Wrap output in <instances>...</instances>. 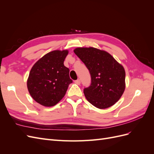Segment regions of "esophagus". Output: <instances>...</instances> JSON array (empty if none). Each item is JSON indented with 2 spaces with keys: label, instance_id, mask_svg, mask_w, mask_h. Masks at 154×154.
Segmentation results:
<instances>
[{
  "label": "esophagus",
  "instance_id": "1",
  "mask_svg": "<svg viewBox=\"0 0 154 154\" xmlns=\"http://www.w3.org/2000/svg\"><path fill=\"white\" fill-rule=\"evenodd\" d=\"M74 82H75L77 85H80V83H81V81H80V79H78L77 80H75V81H74Z\"/></svg>",
  "mask_w": 154,
  "mask_h": 154
}]
</instances>
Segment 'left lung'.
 <instances>
[{"mask_svg": "<svg viewBox=\"0 0 154 154\" xmlns=\"http://www.w3.org/2000/svg\"><path fill=\"white\" fill-rule=\"evenodd\" d=\"M74 52L91 74V85L83 90L87 101L100 109L114 105L125 89L124 67L112 56L103 50L78 48Z\"/></svg>", "mask_w": 154, "mask_h": 154, "instance_id": "8db88e82", "label": "left lung"}]
</instances>
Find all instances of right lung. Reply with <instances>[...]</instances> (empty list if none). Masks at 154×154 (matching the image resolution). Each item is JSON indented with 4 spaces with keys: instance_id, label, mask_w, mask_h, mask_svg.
<instances>
[{
    "instance_id": "add662e5",
    "label": "right lung",
    "mask_w": 154,
    "mask_h": 154,
    "mask_svg": "<svg viewBox=\"0 0 154 154\" xmlns=\"http://www.w3.org/2000/svg\"><path fill=\"white\" fill-rule=\"evenodd\" d=\"M68 50H55L45 54L31 68L27 89L37 103L44 106L57 105L72 83L69 69L63 65Z\"/></svg>"
}]
</instances>
